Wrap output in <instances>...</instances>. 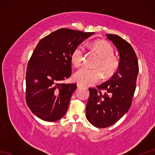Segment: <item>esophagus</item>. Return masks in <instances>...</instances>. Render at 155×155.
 <instances>
[{
	"label": "esophagus",
	"instance_id": "34e87169",
	"mask_svg": "<svg viewBox=\"0 0 155 155\" xmlns=\"http://www.w3.org/2000/svg\"><path fill=\"white\" fill-rule=\"evenodd\" d=\"M77 87H78V88H81V87H86V85H84V84H82V83H77Z\"/></svg>",
	"mask_w": 155,
	"mask_h": 155
}]
</instances>
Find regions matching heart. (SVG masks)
<instances>
[{
  "label": "heart",
  "instance_id": "1",
  "mask_svg": "<svg viewBox=\"0 0 155 155\" xmlns=\"http://www.w3.org/2000/svg\"><path fill=\"white\" fill-rule=\"evenodd\" d=\"M91 48L101 57L95 64V68L83 67L75 72L74 79L85 84L92 85L103 80V72L107 77H111L116 73L119 67V61L114 56V48L109 42L98 40L93 42ZM85 50L83 45H79L71 54V61L76 67L83 63Z\"/></svg>",
  "mask_w": 155,
  "mask_h": 155
}]
</instances>
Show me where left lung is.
Masks as SVG:
<instances>
[{"mask_svg": "<svg viewBox=\"0 0 155 155\" xmlns=\"http://www.w3.org/2000/svg\"><path fill=\"white\" fill-rule=\"evenodd\" d=\"M106 35L116 46L120 61L118 71L110 79L98 85V90L88 89L90 95L86 117L98 128H106L115 124L129 110L139 73V63L132 46L119 36ZM101 90H105V93L102 94Z\"/></svg>", "mask_w": 155, "mask_h": 155, "instance_id": "1", "label": "left lung"}]
</instances>
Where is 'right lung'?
<instances>
[{"mask_svg": "<svg viewBox=\"0 0 155 155\" xmlns=\"http://www.w3.org/2000/svg\"><path fill=\"white\" fill-rule=\"evenodd\" d=\"M94 32L61 28L38 42L26 73V101L41 119L54 122L67 113L77 84L61 83L71 76V54Z\"/></svg>", "mask_w": 155, "mask_h": 155, "instance_id": "obj_1", "label": "right lung"}]
</instances>
